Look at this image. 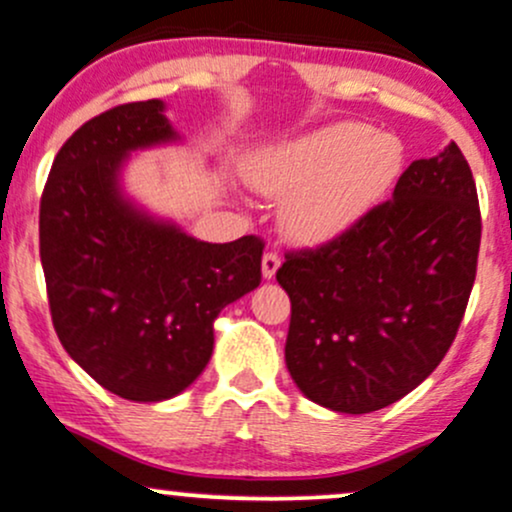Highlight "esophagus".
Wrapping results in <instances>:
<instances>
[{"instance_id": "1", "label": "esophagus", "mask_w": 512, "mask_h": 512, "mask_svg": "<svg viewBox=\"0 0 512 512\" xmlns=\"http://www.w3.org/2000/svg\"><path fill=\"white\" fill-rule=\"evenodd\" d=\"M279 265H282V257H279V252H274V250L265 252V257H262V277L272 279L274 274H277Z\"/></svg>"}]
</instances>
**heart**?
I'll return each instance as SVG.
<instances>
[{
  "mask_svg": "<svg viewBox=\"0 0 512 512\" xmlns=\"http://www.w3.org/2000/svg\"><path fill=\"white\" fill-rule=\"evenodd\" d=\"M406 167L403 143L357 121L333 123L257 162L255 184L289 196L282 221L299 243H325L355 228L393 192Z\"/></svg>",
  "mask_w": 512,
  "mask_h": 512,
  "instance_id": "b5f03b06",
  "label": "heart"
}]
</instances>
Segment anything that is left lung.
I'll return each instance as SVG.
<instances>
[{"label":"left lung","mask_w":512,"mask_h":512,"mask_svg":"<svg viewBox=\"0 0 512 512\" xmlns=\"http://www.w3.org/2000/svg\"><path fill=\"white\" fill-rule=\"evenodd\" d=\"M481 245L469 162L449 143L415 160L393 199L328 243L286 252V367L320 406L372 413L435 372L457 338Z\"/></svg>","instance_id":"8db88e82"}]
</instances>
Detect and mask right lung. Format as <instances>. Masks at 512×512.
<instances>
[{"mask_svg":"<svg viewBox=\"0 0 512 512\" xmlns=\"http://www.w3.org/2000/svg\"><path fill=\"white\" fill-rule=\"evenodd\" d=\"M162 101H131L82 123L41 196V265L67 355L126 401H165L204 372L213 320L262 282L257 235L213 245L123 199L131 150L177 138Z\"/></svg>","mask_w":512,"mask_h":512,"instance_id":"add662e5","label":"right lung"}]
</instances>
